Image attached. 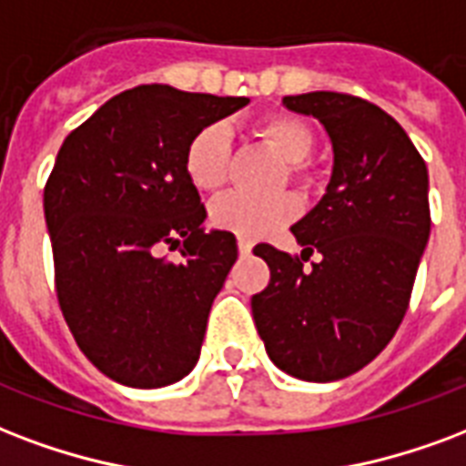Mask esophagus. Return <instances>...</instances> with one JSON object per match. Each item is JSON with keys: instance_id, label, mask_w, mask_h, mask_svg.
<instances>
[{"instance_id": "34e87169", "label": "esophagus", "mask_w": 466, "mask_h": 466, "mask_svg": "<svg viewBox=\"0 0 466 466\" xmlns=\"http://www.w3.org/2000/svg\"><path fill=\"white\" fill-rule=\"evenodd\" d=\"M237 247H239V254L247 257V254H251V247H254V244L248 239H244V237H239V239H237Z\"/></svg>"}]
</instances>
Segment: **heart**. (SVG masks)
<instances>
[{
  "label": "heart",
  "mask_w": 466,
  "mask_h": 466,
  "mask_svg": "<svg viewBox=\"0 0 466 466\" xmlns=\"http://www.w3.org/2000/svg\"><path fill=\"white\" fill-rule=\"evenodd\" d=\"M258 134L290 161V176L296 180L308 177L305 158L312 154L315 134L303 119L296 116H271L258 127ZM229 156H232V134L227 124H208L187 141L186 173L198 190L212 193L225 186L229 173ZM300 202L296 195H276V198H254L247 193H227L212 202L209 219L212 225L227 232L257 239L264 234L276 232L279 227L289 225L298 218Z\"/></svg>",
  "instance_id": "heart-1"
}]
</instances>
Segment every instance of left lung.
Segmentation results:
<instances>
[{
  "instance_id": "obj_1",
  "label": "left lung",
  "mask_w": 466,
  "mask_h": 466,
  "mask_svg": "<svg viewBox=\"0 0 466 466\" xmlns=\"http://www.w3.org/2000/svg\"><path fill=\"white\" fill-rule=\"evenodd\" d=\"M283 105L319 119L335 166L328 193L290 227L303 254L254 247L271 280L251 312L280 371L337 381L376 360L406 315L431 237L428 168L403 127L367 99L308 92ZM312 250L323 258L303 272Z\"/></svg>"
}]
</instances>
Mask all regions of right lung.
<instances>
[{"instance_id": "obj_1", "label": "right lung", "mask_w": 466, "mask_h": 466, "mask_svg": "<svg viewBox=\"0 0 466 466\" xmlns=\"http://www.w3.org/2000/svg\"><path fill=\"white\" fill-rule=\"evenodd\" d=\"M247 97L138 85L70 131L44 190L56 293L83 354L134 389L180 381L200 360L212 300L237 261L186 173L187 141ZM180 246L184 261L155 257Z\"/></svg>"}]
</instances>
